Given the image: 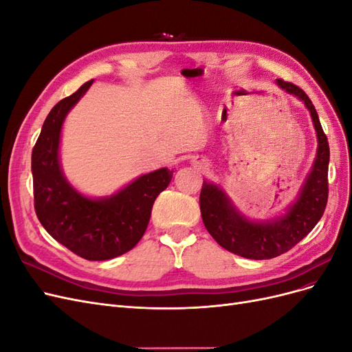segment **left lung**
<instances>
[{
  "mask_svg": "<svg viewBox=\"0 0 352 352\" xmlns=\"http://www.w3.org/2000/svg\"><path fill=\"white\" fill-rule=\"evenodd\" d=\"M286 92L300 98L310 110L317 132V155L300 197L286 214L270 221H251L232 206L223 190L204 180L199 194V208L210 235L225 250L251 260H269L289 251L313 230L322 219L329 195V142L308 95L291 82L276 79Z\"/></svg>",
  "mask_w": 352,
  "mask_h": 352,
  "instance_id": "1",
  "label": "left lung"
}]
</instances>
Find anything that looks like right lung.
<instances>
[{
  "label": "right lung",
  "mask_w": 352,
  "mask_h": 352,
  "mask_svg": "<svg viewBox=\"0 0 352 352\" xmlns=\"http://www.w3.org/2000/svg\"><path fill=\"white\" fill-rule=\"evenodd\" d=\"M92 82L57 102L47 116L32 151V175L41 225L79 257L104 261L131 251L141 241L154 201L168 186L173 170L163 167L142 175L117 194L101 199L83 197L67 182L58 160L61 126Z\"/></svg>",
  "instance_id": "right-lung-1"
}]
</instances>
